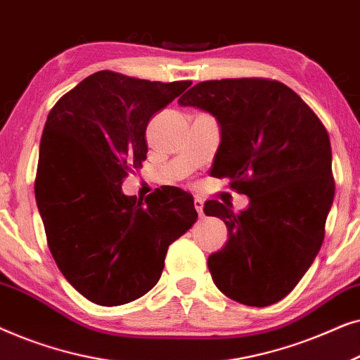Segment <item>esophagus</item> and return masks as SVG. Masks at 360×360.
Here are the masks:
<instances>
[{
    "mask_svg": "<svg viewBox=\"0 0 360 360\" xmlns=\"http://www.w3.org/2000/svg\"><path fill=\"white\" fill-rule=\"evenodd\" d=\"M193 203H195V208H196V211H198V214H200V216H203V200H201V198H198V196H196Z\"/></svg>",
    "mask_w": 360,
    "mask_h": 360,
    "instance_id": "34e87169",
    "label": "esophagus"
}]
</instances>
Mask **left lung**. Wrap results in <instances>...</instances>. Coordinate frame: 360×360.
Instances as JSON below:
<instances>
[{"label":"left lung","instance_id":"8db88e82","mask_svg":"<svg viewBox=\"0 0 360 360\" xmlns=\"http://www.w3.org/2000/svg\"><path fill=\"white\" fill-rule=\"evenodd\" d=\"M219 122L211 175L250 198L234 213L218 200L205 213L223 219L229 239L208 257L213 282L248 307L287 297L307 274L324 239L334 198L326 127L292 88L272 78L196 83L179 100Z\"/></svg>","mask_w":360,"mask_h":360}]
</instances>
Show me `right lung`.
<instances>
[{"label":"right lung","mask_w":360,"mask_h":360,"mask_svg":"<svg viewBox=\"0 0 360 360\" xmlns=\"http://www.w3.org/2000/svg\"><path fill=\"white\" fill-rule=\"evenodd\" d=\"M191 82H150L101 70L65 93L44 126L36 201L51 254L90 302L120 307L159 282L169 245L198 219L180 188L146 201L121 185L147 155L149 120Z\"/></svg>","instance_id":"right-lung-1"}]
</instances>
